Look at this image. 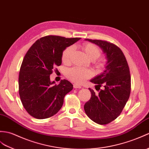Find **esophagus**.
<instances>
[{
  "mask_svg": "<svg viewBox=\"0 0 149 149\" xmlns=\"http://www.w3.org/2000/svg\"><path fill=\"white\" fill-rule=\"evenodd\" d=\"M74 88H81V86L77 84H74Z\"/></svg>",
  "mask_w": 149,
  "mask_h": 149,
  "instance_id": "esophagus-1",
  "label": "esophagus"
}]
</instances>
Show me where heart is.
Segmentation results:
<instances>
[{"instance_id": "obj_1", "label": "heart", "mask_w": 149, "mask_h": 149, "mask_svg": "<svg viewBox=\"0 0 149 149\" xmlns=\"http://www.w3.org/2000/svg\"><path fill=\"white\" fill-rule=\"evenodd\" d=\"M82 49L84 51L87 56L91 60H96L98 58L101 51L99 48L91 43H84L82 44ZM74 51V46H69L64 50L62 54V61L65 63H69L71 61L72 54ZM103 64L102 60H99L96 61V65L98 67L102 66ZM67 77L72 82L81 84L84 82L86 79L91 77L93 75V72L89 69H86L78 67H75L68 69L67 72Z\"/></svg>"}]
</instances>
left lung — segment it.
Listing matches in <instances>:
<instances>
[{"instance_id": "obj_1", "label": "left lung", "mask_w": 149, "mask_h": 149, "mask_svg": "<svg viewBox=\"0 0 149 149\" xmlns=\"http://www.w3.org/2000/svg\"><path fill=\"white\" fill-rule=\"evenodd\" d=\"M97 45L105 54L107 62L103 73L90 81L99 91H91L90 100L85 103L84 111L89 119L99 124H107L118 117L129 99L131 92L130 68L123 51L115 44L102 40L86 39Z\"/></svg>"}]
</instances>
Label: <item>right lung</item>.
Listing matches in <instances>:
<instances>
[{"instance_id":"right-lung-1","label":"right lung","mask_w":149,"mask_h":149,"mask_svg":"<svg viewBox=\"0 0 149 149\" xmlns=\"http://www.w3.org/2000/svg\"><path fill=\"white\" fill-rule=\"evenodd\" d=\"M80 39L45 36L27 51L19 70V94L24 108L34 118L43 119L55 115L63 105L65 96L73 89L72 83L65 79L55 84L50 75L53 68L61 65L66 47Z\"/></svg>"}]
</instances>
